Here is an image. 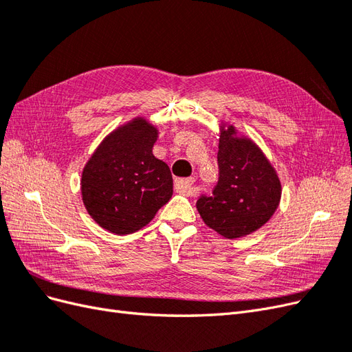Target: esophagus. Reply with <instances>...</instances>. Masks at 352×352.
Returning a JSON list of instances; mask_svg holds the SVG:
<instances>
[{"instance_id": "1", "label": "esophagus", "mask_w": 352, "mask_h": 352, "mask_svg": "<svg viewBox=\"0 0 352 352\" xmlns=\"http://www.w3.org/2000/svg\"><path fill=\"white\" fill-rule=\"evenodd\" d=\"M194 177H185V179H176L175 180V189L179 194L188 195L190 192V188L194 185Z\"/></svg>"}]
</instances>
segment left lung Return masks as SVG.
<instances>
[{
	"instance_id": "8db88e82",
	"label": "left lung",
	"mask_w": 352,
	"mask_h": 352,
	"mask_svg": "<svg viewBox=\"0 0 352 352\" xmlns=\"http://www.w3.org/2000/svg\"><path fill=\"white\" fill-rule=\"evenodd\" d=\"M219 180L210 197L201 195L197 210L206 225L235 239L260 229L278 208L282 186L278 173L260 148L239 138L233 126L219 140Z\"/></svg>"
}]
</instances>
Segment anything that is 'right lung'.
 <instances>
[{"label":"right lung","instance_id":"right-lung-1","mask_svg":"<svg viewBox=\"0 0 352 352\" xmlns=\"http://www.w3.org/2000/svg\"><path fill=\"white\" fill-rule=\"evenodd\" d=\"M157 136V127L136 117L105 138L83 168V204L116 235L146 226L172 198L170 168L153 154Z\"/></svg>","mask_w":352,"mask_h":352}]
</instances>
